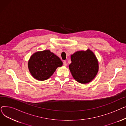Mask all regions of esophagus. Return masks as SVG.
Instances as JSON below:
<instances>
[{
  "mask_svg": "<svg viewBox=\"0 0 126 126\" xmlns=\"http://www.w3.org/2000/svg\"><path fill=\"white\" fill-rule=\"evenodd\" d=\"M63 65L65 66H67V63H66V62L65 61H64L63 62Z\"/></svg>",
  "mask_w": 126,
  "mask_h": 126,
  "instance_id": "esophagus-1",
  "label": "esophagus"
}]
</instances>
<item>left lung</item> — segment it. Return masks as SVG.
Listing matches in <instances>:
<instances>
[{
  "label": "left lung",
  "mask_w": 126,
  "mask_h": 126,
  "mask_svg": "<svg viewBox=\"0 0 126 126\" xmlns=\"http://www.w3.org/2000/svg\"><path fill=\"white\" fill-rule=\"evenodd\" d=\"M69 67L72 77L80 83L91 82L96 76L98 64L96 57L90 49L79 51L71 56Z\"/></svg>",
  "instance_id": "obj_1"
}]
</instances>
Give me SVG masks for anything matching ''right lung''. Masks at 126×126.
I'll list each match as a JSON object with an SVG mask.
<instances>
[{
    "mask_svg": "<svg viewBox=\"0 0 126 126\" xmlns=\"http://www.w3.org/2000/svg\"><path fill=\"white\" fill-rule=\"evenodd\" d=\"M63 62L58 56L49 50L36 52L30 58L28 63L29 70L32 76L39 81L50 78Z\"/></svg>",
    "mask_w": 126,
    "mask_h": 126,
    "instance_id": "right-lung-1",
    "label": "right lung"
}]
</instances>
